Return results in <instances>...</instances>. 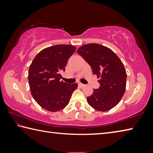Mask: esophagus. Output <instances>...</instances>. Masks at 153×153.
Here are the masks:
<instances>
[{
    "mask_svg": "<svg viewBox=\"0 0 153 153\" xmlns=\"http://www.w3.org/2000/svg\"><path fill=\"white\" fill-rule=\"evenodd\" d=\"M78 86H79V87H80V88H82V87H84V86H85V85L82 84V83H78Z\"/></svg>",
    "mask_w": 153,
    "mask_h": 153,
    "instance_id": "1",
    "label": "esophagus"
}]
</instances>
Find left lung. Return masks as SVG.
I'll use <instances>...</instances> for the list:
<instances>
[{
	"mask_svg": "<svg viewBox=\"0 0 153 153\" xmlns=\"http://www.w3.org/2000/svg\"><path fill=\"white\" fill-rule=\"evenodd\" d=\"M77 53L100 78V87L94 89L87 102L94 109L107 111L115 107L126 91L127 74L123 64L110 48L98 44H88L77 49Z\"/></svg>",
	"mask_w": 153,
	"mask_h": 153,
	"instance_id": "8db88e82",
	"label": "left lung"
}]
</instances>
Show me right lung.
Listing matches in <instances>:
<instances>
[{
    "mask_svg": "<svg viewBox=\"0 0 153 153\" xmlns=\"http://www.w3.org/2000/svg\"><path fill=\"white\" fill-rule=\"evenodd\" d=\"M76 48L58 45L41 51L33 59L28 72V81L33 98L41 107L56 112L68 105L77 84L60 81L69 57Z\"/></svg>",
    "mask_w": 153,
    "mask_h": 153,
    "instance_id": "obj_1",
    "label": "right lung"
}]
</instances>
